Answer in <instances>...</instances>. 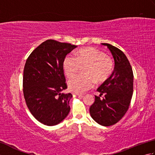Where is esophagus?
<instances>
[{"instance_id": "1", "label": "esophagus", "mask_w": 155, "mask_h": 155, "mask_svg": "<svg viewBox=\"0 0 155 155\" xmlns=\"http://www.w3.org/2000/svg\"><path fill=\"white\" fill-rule=\"evenodd\" d=\"M75 94L77 95V96H78V97H83V94H78V93H75Z\"/></svg>"}]
</instances>
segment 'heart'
<instances>
[{
    "label": "heart",
    "instance_id": "1",
    "mask_svg": "<svg viewBox=\"0 0 155 155\" xmlns=\"http://www.w3.org/2000/svg\"><path fill=\"white\" fill-rule=\"evenodd\" d=\"M84 68V75H78L68 81L70 89L76 93H82L94 87L95 80L98 83L106 81L113 73L114 63L110 57L96 48L87 47L80 49L73 56L66 57L63 69L68 78H71Z\"/></svg>",
    "mask_w": 155,
    "mask_h": 155
}]
</instances>
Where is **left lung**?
<instances>
[{
  "mask_svg": "<svg viewBox=\"0 0 155 155\" xmlns=\"http://www.w3.org/2000/svg\"><path fill=\"white\" fill-rule=\"evenodd\" d=\"M109 49L114 61V68L108 79L97 91L103 100L95 96L90 107L93 119L102 126H111L118 123L128 110L133 93V72L123 52L110 44L102 43Z\"/></svg>",
  "mask_w": 155,
  "mask_h": 155,
  "instance_id": "left-lung-1",
  "label": "left lung"
}]
</instances>
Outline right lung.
Returning <instances> with one entry per match:
<instances>
[{
  "label": "right lung",
  "instance_id": "1",
  "mask_svg": "<svg viewBox=\"0 0 155 155\" xmlns=\"http://www.w3.org/2000/svg\"><path fill=\"white\" fill-rule=\"evenodd\" d=\"M77 47L47 40L36 48L26 61L23 73L26 103L36 119L47 126L60 123L70 112L72 95L62 93L67 88L63 62Z\"/></svg>",
  "mask_w": 155,
  "mask_h": 155
}]
</instances>
